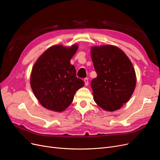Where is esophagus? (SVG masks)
Wrapping results in <instances>:
<instances>
[{
  "label": "esophagus",
  "mask_w": 160,
  "mask_h": 160,
  "mask_svg": "<svg viewBox=\"0 0 160 160\" xmlns=\"http://www.w3.org/2000/svg\"><path fill=\"white\" fill-rule=\"evenodd\" d=\"M84 82H85V85L86 86H87L88 84H89V79H88V78H85L84 79Z\"/></svg>",
  "instance_id": "esophagus-1"
}]
</instances>
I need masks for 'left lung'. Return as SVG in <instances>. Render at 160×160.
I'll return each mask as SVG.
<instances>
[{"label":"left lung","mask_w":160,"mask_h":160,"mask_svg":"<svg viewBox=\"0 0 160 160\" xmlns=\"http://www.w3.org/2000/svg\"><path fill=\"white\" fill-rule=\"evenodd\" d=\"M91 58L97 73L91 82L93 98L105 111L119 109L128 101L136 87L130 60L120 49L111 45L92 47Z\"/></svg>","instance_id":"8db88e82"}]
</instances>
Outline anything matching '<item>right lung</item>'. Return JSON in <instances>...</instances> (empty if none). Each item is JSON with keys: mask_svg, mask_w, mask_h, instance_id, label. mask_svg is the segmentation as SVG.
Returning a JSON list of instances; mask_svg holds the SVG:
<instances>
[{"mask_svg": "<svg viewBox=\"0 0 160 160\" xmlns=\"http://www.w3.org/2000/svg\"><path fill=\"white\" fill-rule=\"evenodd\" d=\"M78 49L53 46L37 60L32 68L30 85L42 105L51 111L62 112L72 102L76 91L84 85L77 78L70 60Z\"/></svg>", "mask_w": 160, "mask_h": 160, "instance_id": "1", "label": "right lung"}]
</instances>
